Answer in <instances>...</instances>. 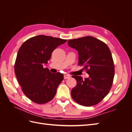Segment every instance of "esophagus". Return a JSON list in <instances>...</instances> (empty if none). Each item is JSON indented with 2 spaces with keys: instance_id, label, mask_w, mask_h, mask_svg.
I'll return each mask as SVG.
<instances>
[{
  "instance_id": "esophagus-1",
  "label": "esophagus",
  "mask_w": 132,
  "mask_h": 132,
  "mask_svg": "<svg viewBox=\"0 0 132 132\" xmlns=\"http://www.w3.org/2000/svg\"><path fill=\"white\" fill-rule=\"evenodd\" d=\"M70 77V75H68V74H64V78L65 79H68V78H69Z\"/></svg>"
}]
</instances>
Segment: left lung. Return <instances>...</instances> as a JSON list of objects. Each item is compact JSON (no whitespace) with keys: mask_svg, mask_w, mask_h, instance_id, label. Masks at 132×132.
Instances as JSON below:
<instances>
[{"mask_svg":"<svg viewBox=\"0 0 132 132\" xmlns=\"http://www.w3.org/2000/svg\"><path fill=\"white\" fill-rule=\"evenodd\" d=\"M68 43L78 51V64L89 75L84 80L80 76H72L77 85L71 91V97L82 106L96 105L106 96L112 85L114 66L110 50L106 43L92 36L69 39Z\"/></svg>","mask_w":132,"mask_h":132,"instance_id":"obj_1","label":"left lung"}]
</instances>
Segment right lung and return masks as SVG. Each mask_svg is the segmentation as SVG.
<instances>
[{
    "instance_id": "right-lung-1",
    "label": "right lung",
    "mask_w": 132,
    "mask_h": 132,
    "mask_svg": "<svg viewBox=\"0 0 132 132\" xmlns=\"http://www.w3.org/2000/svg\"><path fill=\"white\" fill-rule=\"evenodd\" d=\"M67 40L38 35L23 43L17 54L15 73L23 93L31 101L43 104L50 101L56 94L63 74L51 73L44 68L52 53Z\"/></svg>"
}]
</instances>
